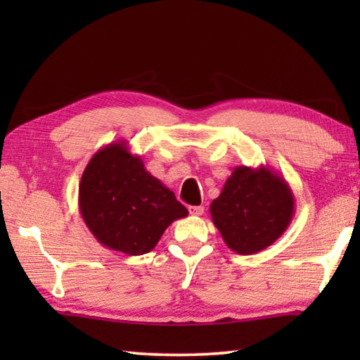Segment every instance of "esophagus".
I'll list each match as a JSON object with an SVG mask.
<instances>
[{"instance_id":"obj_1","label":"esophagus","mask_w":360,"mask_h":360,"mask_svg":"<svg viewBox=\"0 0 360 360\" xmlns=\"http://www.w3.org/2000/svg\"><path fill=\"white\" fill-rule=\"evenodd\" d=\"M203 211V206H188V212H191L192 216H202Z\"/></svg>"}]
</instances>
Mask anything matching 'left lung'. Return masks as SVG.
<instances>
[{"label": "left lung", "mask_w": 360, "mask_h": 360, "mask_svg": "<svg viewBox=\"0 0 360 360\" xmlns=\"http://www.w3.org/2000/svg\"><path fill=\"white\" fill-rule=\"evenodd\" d=\"M210 212L231 251L251 255L281 236L295 214L289 182L270 167H236Z\"/></svg>", "instance_id": "left-lung-1"}]
</instances>
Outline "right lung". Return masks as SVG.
Instances as JSON below:
<instances>
[{"label": "right lung", "mask_w": 360, "mask_h": 360, "mask_svg": "<svg viewBox=\"0 0 360 360\" xmlns=\"http://www.w3.org/2000/svg\"><path fill=\"white\" fill-rule=\"evenodd\" d=\"M79 211L100 245L127 255L152 251L168 225L188 214L127 141L108 144L90 158L79 182Z\"/></svg>", "instance_id": "obj_1"}]
</instances>
